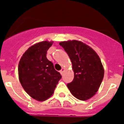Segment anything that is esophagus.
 <instances>
[{
	"instance_id": "34e87169",
	"label": "esophagus",
	"mask_w": 124,
	"mask_h": 124,
	"mask_svg": "<svg viewBox=\"0 0 124 124\" xmlns=\"http://www.w3.org/2000/svg\"><path fill=\"white\" fill-rule=\"evenodd\" d=\"M63 71H64V69H63V68H62V69L60 70V73H61V75H62V74H63Z\"/></svg>"
}]
</instances>
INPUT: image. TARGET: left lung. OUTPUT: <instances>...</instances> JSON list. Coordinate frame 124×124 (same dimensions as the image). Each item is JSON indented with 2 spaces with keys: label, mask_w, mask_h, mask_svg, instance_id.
I'll return each mask as SVG.
<instances>
[{
  "label": "left lung",
  "mask_w": 124,
  "mask_h": 124,
  "mask_svg": "<svg viewBox=\"0 0 124 124\" xmlns=\"http://www.w3.org/2000/svg\"><path fill=\"white\" fill-rule=\"evenodd\" d=\"M59 45L72 63L74 79L67 84L71 94L80 100L93 97L99 90L104 76L101 60L93 49L77 40L61 41Z\"/></svg>",
  "instance_id": "left-lung-1"
}]
</instances>
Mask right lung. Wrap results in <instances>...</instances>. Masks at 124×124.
Here are the masks:
<instances>
[{
  "label": "right lung",
  "instance_id": "1",
  "mask_svg": "<svg viewBox=\"0 0 124 124\" xmlns=\"http://www.w3.org/2000/svg\"><path fill=\"white\" fill-rule=\"evenodd\" d=\"M53 41L35 44L24 53L18 65L19 79L24 91L38 101H45L54 93L62 76L46 57Z\"/></svg>",
  "mask_w": 124,
  "mask_h": 124
}]
</instances>
